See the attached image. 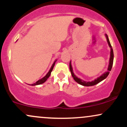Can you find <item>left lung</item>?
I'll return each mask as SVG.
<instances>
[{"mask_svg": "<svg viewBox=\"0 0 127 127\" xmlns=\"http://www.w3.org/2000/svg\"><path fill=\"white\" fill-rule=\"evenodd\" d=\"M105 37H106V39L107 43H108V46L110 48V59H109V64H108V69H107V72H104L103 74H102L99 77H97V78L95 79L94 80L92 81H86L83 80V79L79 78H78L77 76H76L73 73V68H72V64H71V61H70V64H69V68H70V70L71 72V74H72V77L73 78L74 80L76 83H78V84L82 85L83 86H95V85L98 84L99 83H100L101 81L105 79L108 76V75H109L110 71H111V68H112L113 66V58H114V55H113V51L112 47H111L109 39H108V36H107V34L105 35Z\"/></svg>", "mask_w": 127, "mask_h": 127, "instance_id": "1", "label": "left lung"}]
</instances>
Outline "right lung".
<instances>
[{"label": "right lung", "instance_id": "obj_1", "mask_svg": "<svg viewBox=\"0 0 127 127\" xmlns=\"http://www.w3.org/2000/svg\"><path fill=\"white\" fill-rule=\"evenodd\" d=\"M57 61V60H55V61H54V63L52 64V66H51V69H50L49 71V72H48V73H47V74L45 76H44V77L42 78H41V79H39V80L37 81V82H35V83H34V84H31V86H37V85H40V84H43V83H44V82H45L46 81L47 79H48V78L49 77L50 75H51V72H52V70H53V69H54V66H55V62H56Z\"/></svg>", "mask_w": 127, "mask_h": 127}]
</instances>
